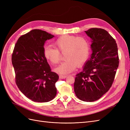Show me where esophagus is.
Wrapping results in <instances>:
<instances>
[{
  "instance_id": "1",
  "label": "esophagus",
  "mask_w": 130,
  "mask_h": 130,
  "mask_svg": "<svg viewBox=\"0 0 130 130\" xmlns=\"http://www.w3.org/2000/svg\"><path fill=\"white\" fill-rule=\"evenodd\" d=\"M67 75H59V77H60V78H61V79H63V78H65L67 77Z\"/></svg>"
}]
</instances>
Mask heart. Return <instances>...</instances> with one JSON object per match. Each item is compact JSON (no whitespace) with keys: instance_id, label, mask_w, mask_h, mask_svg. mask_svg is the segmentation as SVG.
I'll use <instances>...</instances> for the list:
<instances>
[{"instance_id":"b5f03b06","label":"heart","mask_w":130,"mask_h":130,"mask_svg":"<svg viewBox=\"0 0 130 130\" xmlns=\"http://www.w3.org/2000/svg\"><path fill=\"white\" fill-rule=\"evenodd\" d=\"M56 48L46 45L43 49V55L46 60L53 64L60 62L61 54L66 52V61L55 69L60 74L72 72L76 67L84 66L89 58L90 53V43L87 38L75 35H64L54 42Z\"/></svg>"}]
</instances>
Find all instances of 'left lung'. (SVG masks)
I'll use <instances>...</instances> for the list:
<instances>
[{"label": "left lung", "instance_id": "1", "mask_svg": "<svg viewBox=\"0 0 130 130\" xmlns=\"http://www.w3.org/2000/svg\"><path fill=\"white\" fill-rule=\"evenodd\" d=\"M85 32L92 40V54L83 70L76 75L74 88L80 100L92 102L111 87L119 59L116 41L107 31L95 27Z\"/></svg>", "mask_w": 130, "mask_h": 130}]
</instances>
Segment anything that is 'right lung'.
<instances>
[{"label": "right lung", "mask_w": 130, "mask_h": 130, "mask_svg": "<svg viewBox=\"0 0 130 130\" xmlns=\"http://www.w3.org/2000/svg\"><path fill=\"white\" fill-rule=\"evenodd\" d=\"M54 37L41 30H31L18 38L12 55L15 84L33 101L46 103L56 95L59 76L51 71L43 55L45 42Z\"/></svg>", "instance_id": "1"}]
</instances>
